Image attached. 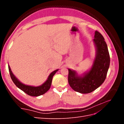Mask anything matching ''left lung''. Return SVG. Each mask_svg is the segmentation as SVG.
I'll list each match as a JSON object with an SVG mask.
<instances>
[{
	"label": "left lung",
	"instance_id": "obj_1",
	"mask_svg": "<svg viewBox=\"0 0 124 124\" xmlns=\"http://www.w3.org/2000/svg\"><path fill=\"white\" fill-rule=\"evenodd\" d=\"M93 41L96 55L91 69L78 76L76 71L68 69L70 86L74 91L81 93H90L98 88L106 79L109 68L110 55L103 37L96 31Z\"/></svg>",
	"mask_w": 124,
	"mask_h": 124
}]
</instances>
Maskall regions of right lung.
<instances>
[{
	"mask_svg": "<svg viewBox=\"0 0 124 124\" xmlns=\"http://www.w3.org/2000/svg\"><path fill=\"white\" fill-rule=\"evenodd\" d=\"M8 68L11 78V79H12V81L13 82V83L15 84V85H16L18 88H19L20 89H21L22 91H23L24 93H27V95L34 97L39 96L40 95H43L44 93H46L49 90L51 86L52 78H53V77L54 76V74L56 73V72L58 70V69H57L51 72L49 75V76L48 77L46 81L42 85L38 86H33L25 85L23 83H22V82H21L18 80L16 77V76L13 74L12 71L11 70L10 67L9 65Z\"/></svg>",
	"mask_w": 124,
	"mask_h": 124,
	"instance_id": "obj_1",
	"label": "right lung"
}]
</instances>
